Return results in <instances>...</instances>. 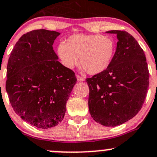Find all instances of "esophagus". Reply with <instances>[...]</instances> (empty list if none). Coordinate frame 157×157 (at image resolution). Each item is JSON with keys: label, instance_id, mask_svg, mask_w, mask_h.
I'll list each match as a JSON object with an SVG mask.
<instances>
[{"label": "esophagus", "instance_id": "esophagus-1", "mask_svg": "<svg viewBox=\"0 0 157 157\" xmlns=\"http://www.w3.org/2000/svg\"><path fill=\"white\" fill-rule=\"evenodd\" d=\"M77 80L78 82H82V81H84L85 79H84V77H81V76L77 75Z\"/></svg>", "mask_w": 157, "mask_h": 157}]
</instances>
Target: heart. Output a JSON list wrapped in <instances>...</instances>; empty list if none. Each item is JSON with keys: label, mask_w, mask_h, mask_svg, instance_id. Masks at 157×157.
Here are the masks:
<instances>
[{"label": "heart", "mask_w": 157, "mask_h": 157, "mask_svg": "<svg viewBox=\"0 0 157 157\" xmlns=\"http://www.w3.org/2000/svg\"><path fill=\"white\" fill-rule=\"evenodd\" d=\"M115 52V44L110 37L99 34H75L61 42L57 54L63 65L73 68L79 61L82 69L90 74L105 71L112 63Z\"/></svg>", "instance_id": "heart-1"}]
</instances>
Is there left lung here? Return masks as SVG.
<instances>
[{
  "label": "left lung",
  "mask_w": 157,
  "mask_h": 157,
  "mask_svg": "<svg viewBox=\"0 0 157 157\" xmlns=\"http://www.w3.org/2000/svg\"><path fill=\"white\" fill-rule=\"evenodd\" d=\"M116 34V51L109 67L86 80L88 105L93 120L106 127H115L134 118L143 105L149 87L148 67L143 49L131 34Z\"/></svg>",
  "instance_id": "obj_1"
}]
</instances>
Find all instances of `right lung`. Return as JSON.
Returning <instances> with one entry per match:
<instances>
[{
	"mask_svg": "<svg viewBox=\"0 0 157 157\" xmlns=\"http://www.w3.org/2000/svg\"><path fill=\"white\" fill-rule=\"evenodd\" d=\"M59 35L46 29L26 33L16 43L7 63L6 90L14 112L43 129L62 121L77 82L74 71L58 61L53 50Z\"/></svg>",
	"mask_w": 157,
	"mask_h": 157,
	"instance_id": "obj_1",
	"label": "right lung"
}]
</instances>
